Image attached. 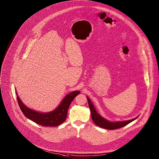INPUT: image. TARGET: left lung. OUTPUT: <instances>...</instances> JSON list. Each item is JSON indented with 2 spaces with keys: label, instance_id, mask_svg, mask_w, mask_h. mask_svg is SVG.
Wrapping results in <instances>:
<instances>
[{
  "label": "left lung",
  "instance_id": "1",
  "mask_svg": "<svg viewBox=\"0 0 159 159\" xmlns=\"http://www.w3.org/2000/svg\"><path fill=\"white\" fill-rule=\"evenodd\" d=\"M87 98V101H88V104H89V108L90 109V111H91V116H92V119L94 121V123L98 126L101 127L102 128L104 129H118V128H122L123 126H125L126 125H127L128 124H129V123L132 122L133 121H134V120L137 119L138 117L133 118L132 120H128V121H118V122H110L109 121H107L106 120H105L104 118H103L101 116V115H99L98 113L96 112L93 103L91 102V101H90V99H89L88 97Z\"/></svg>",
  "mask_w": 159,
  "mask_h": 159
}]
</instances>
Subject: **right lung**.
Returning <instances> with one entry per match:
<instances>
[{
	"label": "right lung",
	"instance_id": "right-lung-1",
	"mask_svg": "<svg viewBox=\"0 0 159 159\" xmlns=\"http://www.w3.org/2000/svg\"><path fill=\"white\" fill-rule=\"evenodd\" d=\"M80 93V91H74L68 94L56 109L47 113L39 112L29 109L22 102L18 96L17 100L22 113L28 119L43 126H57L65 121L72 101Z\"/></svg>",
	"mask_w": 159,
	"mask_h": 159
}]
</instances>
